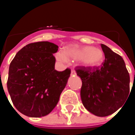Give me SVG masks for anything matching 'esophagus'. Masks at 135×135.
I'll return each instance as SVG.
<instances>
[{"label":"esophagus","mask_w":135,"mask_h":135,"mask_svg":"<svg viewBox=\"0 0 135 135\" xmlns=\"http://www.w3.org/2000/svg\"><path fill=\"white\" fill-rule=\"evenodd\" d=\"M76 71H74V70H71V76H74V75H76Z\"/></svg>","instance_id":"34e87169"}]
</instances>
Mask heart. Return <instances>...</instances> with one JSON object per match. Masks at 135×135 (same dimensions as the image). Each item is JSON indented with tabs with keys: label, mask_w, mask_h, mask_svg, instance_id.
<instances>
[{
	"label": "heart",
	"mask_w": 135,
	"mask_h": 135,
	"mask_svg": "<svg viewBox=\"0 0 135 135\" xmlns=\"http://www.w3.org/2000/svg\"><path fill=\"white\" fill-rule=\"evenodd\" d=\"M58 61L64 63L67 59L77 60L83 66L94 68L100 66L104 61V52L98 47L71 45L66 47L64 52H59L55 55Z\"/></svg>",
	"instance_id": "b5f03b06"
}]
</instances>
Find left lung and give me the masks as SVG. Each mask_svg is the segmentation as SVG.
Instances as JSON below:
<instances>
[{
	"mask_svg": "<svg viewBox=\"0 0 135 135\" xmlns=\"http://www.w3.org/2000/svg\"><path fill=\"white\" fill-rule=\"evenodd\" d=\"M105 60L101 66L77 67L82 80L80 97L85 108L92 114L104 117L115 113L130 93V75L123 59L102 44ZM125 105V104H124Z\"/></svg>",
	"mask_w": 135,
	"mask_h": 135,
	"instance_id": "1",
	"label": "left lung"
}]
</instances>
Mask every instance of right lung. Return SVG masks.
<instances>
[{
    "label": "right lung",
    "instance_id": "1",
    "mask_svg": "<svg viewBox=\"0 0 135 135\" xmlns=\"http://www.w3.org/2000/svg\"><path fill=\"white\" fill-rule=\"evenodd\" d=\"M58 47L48 41L30 43L16 54L9 64L7 90L14 106L26 116L49 114L65 88L71 70L55 69L53 54Z\"/></svg>",
    "mask_w": 135,
    "mask_h": 135
}]
</instances>
